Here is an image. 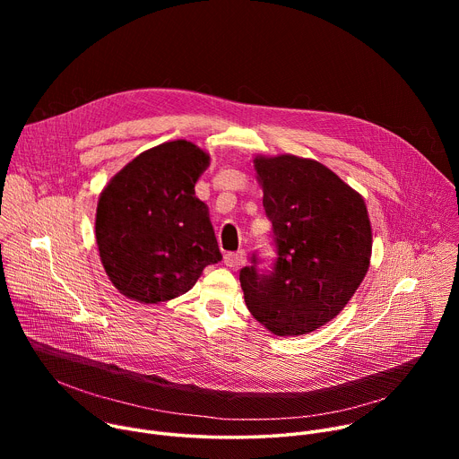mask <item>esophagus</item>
<instances>
[{
    "label": "esophagus",
    "instance_id": "34e87169",
    "mask_svg": "<svg viewBox=\"0 0 459 459\" xmlns=\"http://www.w3.org/2000/svg\"><path fill=\"white\" fill-rule=\"evenodd\" d=\"M245 250H238V252H227L225 254V265L230 267V269H238L245 264Z\"/></svg>",
    "mask_w": 459,
    "mask_h": 459
}]
</instances>
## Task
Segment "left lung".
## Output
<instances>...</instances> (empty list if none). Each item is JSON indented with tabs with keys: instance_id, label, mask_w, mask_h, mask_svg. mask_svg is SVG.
Returning <instances> with one entry per match:
<instances>
[{
	"instance_id": "1",
	"label": "left lung",
	"mask_w": 459,
	"mask_h": 459,
	"mask_svg": "<svg viewBox=\"0 0 459 459\" xmlns=\"http://www.w3.org/2000/svg\"><path fill=\"white\" fill-rule=\"evenodd\" d=\"M273 223V265L254 252L239 271L250 314L276 336L308 334L331 321L363 281L372 232L361 195L331 169L298 156L255 158Z\"/></svg>"
}]
</instances>
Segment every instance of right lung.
<instances>
[{"label":"right lung","mask_w":459,"mask_h":459,"mask_svg":"<svg viewBox=\"0 0 459 459\" xmlns=\"http://www.w3.org/2000/svg\"><path fill=\"white\" fill-rule=\"evenodd\" d=\"M207 165L209 156L194 143L169 142L134 158L101 192L96 241L123 296L169 301L221 261L209 209L194 195Z\"/></svg>","instance_id":"right-lung-1"}]
</instances>
